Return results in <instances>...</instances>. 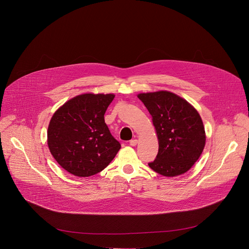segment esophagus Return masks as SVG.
I'll use <instances>...</instances> for the list:
<instances>
[{
    "label": "esophagus",
    "mask_w": 249,
    "mask_h": 249,
    "mask_svg": "<svg viewBox=\"0 0 249 249\" xmlns=\"http://www.w3.org/2000/svg\"><path fill=\"white\" fill-rule=\"evenodd\" d=\"M129 143H130L131 146H136L137 143H138V140H131Z\"/></svg>",
    "instance_id": "34e87169"
}]
</instances>
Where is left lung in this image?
<instances>
[{
	"label": "left lung",
	"instance_id": "1",
	"mask_svg": "<svg viewBox=\"0 0 249 249\" xmlns=\"http://www.w3.org/2000/svg\"><path fill=\"white\" fill-rule=\"evenodd\" d=\"M138 98L152 116L159 150L148 166L164 177L186 173L197 162L206 144L199 112L184 99L169 91L142 93Z\"/></svg>",
	"mask_w": 249,
	"mask_h": 249
}]
</instances>
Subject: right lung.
Returning a JSON list of instances; mask_svg holds the SVG:
<instances>
[{
	"mask_svg": "<svg viewBox=\"0 0 249 249\" xmlns=\"http://www.w3.org/2000/svg\"><path fill=\"white\" fill-rule=\"evenodd\" d=\"M113 94L78 95L59 107L47 130V144L57 163L76 177H90L113 160L121 144L105 123Z\"/></svg>",
	"mask_w": 249,
	"mask_h": 249,
	"instance_id": "1",
	"label": "right lung"
}]
</instances>
